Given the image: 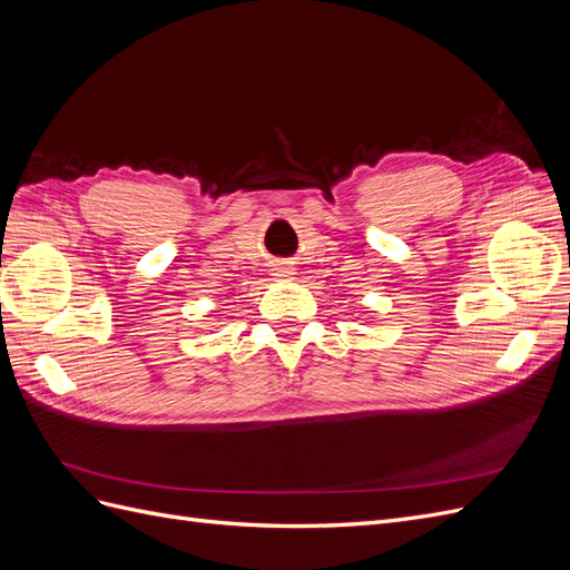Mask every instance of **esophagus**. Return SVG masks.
Listing matches in <instances>:
<instances>
[{"mask_svg":"<svg viewBox=\"0 0 570 570\" xmlns=\"http://www.w3.org/2000/svg\"><path fill=\"white\" fill-rule=\"evenodd\" d=\"M283 268H285V266H283ZM283 273H287V271H281V273H278V275H283Z\"/></svg>","mask_w":570,"mask_h":570,"instance_id":"esophagus-1","label":"esophagus"}]
</instances>
